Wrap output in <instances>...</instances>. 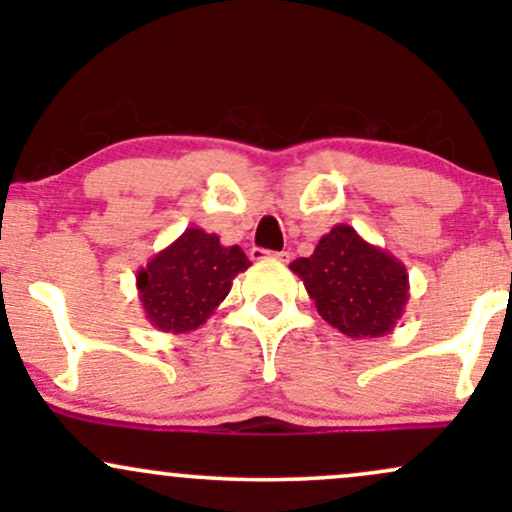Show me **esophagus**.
I'll return each instance as SVG.
<instances>
[{"label":"esophagus","instance_id":"34e87169","mask_svg":"<svg viewBox=\"0 0 512 512\" xmlns=\"http://www.w3.org/2000/svg\"><path fill=\"white\" fill-rule=\"evenodd\" d=\"M250 257H252V260H262V257H272V260L289 262V260H291V252H286V250H281V252H269V250H262V248H252Z\"/></svg>","mask_w":512,"mask_h":512}]
</instances>
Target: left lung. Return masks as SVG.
I'll return each mask as SVG.
<instances>
[{
    "mask_svg": "<svg viewBox=\"0 0 512 512\" xmlns=\"http://www.w3.org/2000/svg\"><path fill=\"white\" fill-rule=\"evenodd\" d=\"M289 267L303 279L322 320L346 337L390 334L407 308V267L363 240L349 223H337L320 238L313 255L298 257Z\"/></svg>",
    "mask_w": 512,
    "mask_h": 512,
    "instance_id": "obj_1",
    "label": "left lung"
}]
</instances>
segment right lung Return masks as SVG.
Wrapping results in <instances>:
<instances>
[{"mask_svg": "<svg viewBox=\"0 0 512 512\" xmlns=\"http://www.w3.org/2000/svg\"><path fill=\"white\" fill-rule=\"evenodd\" d=\"M250 267L238 245H221L216 233L185 228L137 272V291L151 327L185 334L214 315L233 279Z\"/></svg>", "mask_w": 512, "mask_h": 512, "instance_id": "obj_1", "label": "right lung"}]
</instances>
